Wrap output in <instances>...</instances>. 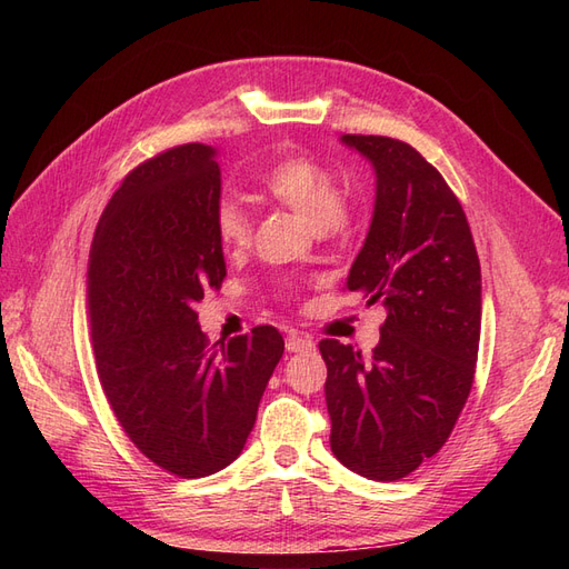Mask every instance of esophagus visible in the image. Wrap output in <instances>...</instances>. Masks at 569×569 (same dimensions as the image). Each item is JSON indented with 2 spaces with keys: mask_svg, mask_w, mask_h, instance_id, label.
I'll use <instances>...</instances> for the list:
<instances>
[{
  "mask_svg": "<svg viewBox=\"0 0 569 569\" xmlns=\"http://www.w3.org/2000/svg\"><path fill=\"white\" fill-rule=\"evenodd\" d=\"M284 347H287V351H289V353H303V351H313V349H316V343H313L311 339H306V337L291 335V337H287Z\"/></svg>",
  "mask_w": 569,
  "mask_h": 569,
  "instance_id": "esophagus-1",
  "label": "esophagus"
}]
</instances>
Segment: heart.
<instances>
[{
	"label": "heart",
	"mask_w": 569,
	"mask_h": 569,
	"mask_svg": "<svg viewBox=\"0 0 569 569\" xmlns=\"http://www.w3.org/2000/svg\"><path fill=\"white\" fill-rule=\"evenodd\" d=\"M261 189L316 232L337 226L343 216V194L337 180L308 159L291 157L270 166L261 178ZM213 228L220 244L230 249L244 247L251 237L249 216L232 199L218 203Z\"/></svg>",
	"instance_id": "b5f03b06"
}]
</instances>
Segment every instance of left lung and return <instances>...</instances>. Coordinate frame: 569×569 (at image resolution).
<instances>
[{
    "label": "left lung",
    "mask_w": 569,
    "mask_h": 569,
    "mask_svg": "<svg viewBox=\"0 0 569 569\" xmlns=\"http://www.w3.org/2000/svg\"><path fill=\"white\" fill-rule=\"evenodd\" d=\"M375 170L372 220L347 289L382 299L387 320L366 358L322 339L330 446L351 472L396 481L449 439L472 389L481 270L456 194L406 142L341 134Z\"/></svg>",
    "instance_id": "obj_1"
}]
</instances>
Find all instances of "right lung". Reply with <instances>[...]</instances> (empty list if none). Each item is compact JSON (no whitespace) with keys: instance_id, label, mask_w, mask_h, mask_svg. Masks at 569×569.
I'll list each match as a JSON object with an SVG mask.
<instances>
[{"instance_id":"right-lung-1","label":"right lung","mask_w":569,"mask_h":569,"mask_svg":"<svg viewBox=\"0 0 569 569\" xmlns=\"http://www.w3.org/2000/svg\"><path fill=\"white\" fill-rule=\"evenodd\" d=\"M220 184L209 144L137 166L101 213L88 261L99 382L137 449L184 479L242 453L284 351L270 325L213 347L201 332L197 303L226 278Z\"/></svg>"}]
</instances>
